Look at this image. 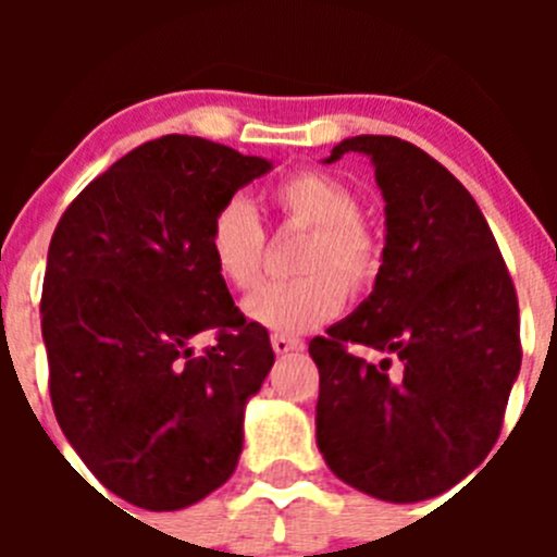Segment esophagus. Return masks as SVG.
Segmentation results:
<instances>
[{"mask_svg": "<svg viewBox=\"0 0 557 557\" xmlns=\"http://www.w3.org/2000/svg\"><path fill=\"white\" fill-rule=\"evenodd\" d=\"M272 347L277 356H285V352L290 350H301L305 347V342L299 339V336H288V334H272Z\"/></svg>", "mask_w": 557, "mask_h": 557, "instance_id": "esophagus-1", "label": "esophagus"}]
</instances>
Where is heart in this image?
Masks as SVG:
<instances>
[{
	"label": "heart",
	"mask_w": 557,
	"mask_h": 557,
	"mask_svg": "<svg viewBox=\"0 0 557 557\" xmlns=\"http://www.w3.org/2000/svg\"><path fill=\"white\" fill-rule=\"evenodd\" d=\"M269 205L290 226L307 228L294 280L269 283L245 301L247 318L280 334H299L342 310L347 290L369 288L383 267V243L361 218V201L345 180L301 170L269 190ZM215 272L232 288L252 290L263 277L267 234L245 199L218 207L207 228Z\"/></svg>",
	"instance_id": "1"
}]
</instances>
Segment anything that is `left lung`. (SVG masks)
Instances as JSON below:
<instances>
[{
  "mask_svg": "<svg viewBox=\"0 0 557 557\" xmlns=\"http://www.w3.org/2000/svg\"><path fill=\"white\" fill-rule=\"evenodd\" d=\"M372 159L385 199L374 290L310 342L320 372L318 447L347 485L393 504L450 491L502 434L520 372V310L491 226L469 190L418 145L385 134L342 139ZM350 344L396 355L369 364Z\"/></svg>",
  "mask_w": 557,
  "mask_h": 557,
  "instance_id": "8db88e82",
  "label": "left lung"
}]
</instances>
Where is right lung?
Instances as JSON below:
<instances>
[{
    "label": "right lung",
    "mask_w": 557,
    "mask_h": 557,
    "mask_svg": "<svg viewBox=\"0 0 557 557\" xmlns=\"http://www.w3.org/2000/svg\"><path fill=\"white\" fill-rule=\"evenodd\" d=\"M272 161L188 134L139 145L66 207L48 247L42 339L61 431L99 482L172 512L221 487L245 404L274 363L207 250L218 207ZM212 330L199 357L189 339Z\"/></svg>",
    "instance_id": "right-lung-1"
}]
</instances>
